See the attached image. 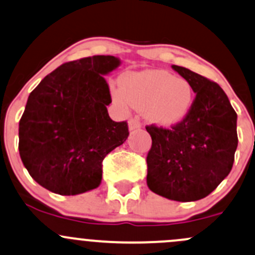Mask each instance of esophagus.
<instances>
[{
	"mask_svg": "<svg viewBox=\"0 0 255 255\" xmlns=\"http://www.w3.org/2000/svg\"><path fill=\"white\" fill-rule=\"evenodd\" d=\"M128 127H129V130H136L141 127V123L139 121L138 117H134V119H130L129 122H128Z\"/></svg>",
	"mask_w": 255,
	"mask_h": 255,
	"instance_id": "1",
	"label": "esophagus"
}]
</instances>
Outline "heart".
<instances>
[{
  "label": "heart",
  "mask_w": 255,
  "mask_h": 255,
  "mask_svg": "<svg viewBox=\"0 0 255 255\" xmlns=\"http://www.w3.org/2000/svg\"><path fill=\"white\" fill-rule=\"evenodd\" d=\"M111 93L117 105L140 110L150 123L162 128L183 122L195 100L188 80L161 69L126 73L121 78V87H114Z\"/></svg>",
  "instance_id": "b5f03b06"
}]
</instances>
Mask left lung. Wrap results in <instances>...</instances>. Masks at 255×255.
<instances>
[{
	"label": "left lung",
	"instance_id": "left-lung-1",
	"mask_svg": "<svg viewBox=\"0 0 255 255\" xmlns=\"http://www.w3.org/2000/svg\"><path fill=\"white\" fill-rule=\"evenodd\" d=\"M173 71L192 84L195 100L189 116L171 129L146 127L151 136L146 184L177 202L210 194L229 176L237 149V114L219 84L184 67Z\"/></svg>",
	"mask_w": 255,
	"mask_h": 255
}]
</instances>
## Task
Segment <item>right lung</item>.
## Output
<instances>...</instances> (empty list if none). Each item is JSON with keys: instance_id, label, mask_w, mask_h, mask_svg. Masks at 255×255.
Here are the masks:
<instances>
[{"instance_id": "add662e5", "label": "right lung", "mask_w": 255, "mask_h": 255, "mask_svg": "<svg viewBox=\"0 0 255 255\" xmlns=\"http://www.w3.org/2000/svg\"><path fill=\"white\" fill-rule=\"evenodd\" d=\"M115 56L72 61L47 74L30 93L19 122V154L40 186L61 195L98 188L104 157L129 135L127 122L110 119L104 76L119 68Z\"/></svg>"}]
</instances>
